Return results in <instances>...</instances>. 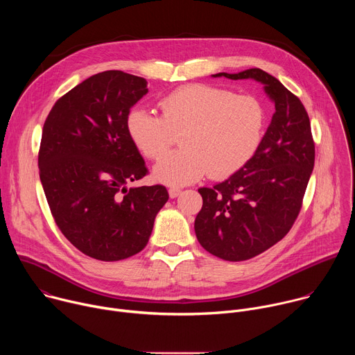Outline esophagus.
<instances>
[{
  "mask_svg": "<svg viewBox=\"0 0 355 355\" xmlns=\"http://www.w3.org/2000/svg\"><path fill=\"white\" fill-rule=\"evenodd\" d=\"M180 193H181V189H180V188H174V187H173V188H170V189H168V195H170V198H177Z\"/></svg>",
  "mask_w": 355,
  "mask_h": 355,
  "instance_id": "1",
  "label": "esophagus"
}]
</instances>
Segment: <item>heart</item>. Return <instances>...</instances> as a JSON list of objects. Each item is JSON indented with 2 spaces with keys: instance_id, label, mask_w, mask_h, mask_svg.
Listing matches in <instances>:
<instances>
[{
  "instance_id": "b5f03b06",
  "label": "heart",
  "mask_w": 355,
  "mask_h": 355,
  "mask_svg": "<svg viewBox=\"0 0 355 355\" xmlns=\"http://www.w3.org/2000/svg\"><path fill=\"white\" fill-rule=\"evenodd\" d=\"M160 110L162 116L130 110L126 130L147 159H157L182 133V150L163 156L153 167V178L166 185H187L207 173L226 178L254 157L263 141L266 110L252 95L188 84L166 95Z\"/></svg>"
}]
</instances>
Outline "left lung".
<instances>
[{"label":"left lung","mask_w":355,"mask_h":355,"mask_svg":"<svg viewBox=\"0 0 355 355\" xmlns=\"http://www.w3.org/2000/svg\"><path fill=\"white\" fill-rule=\"evenodd\" d=\"M212 77L256 80L275 105L256 156L223 182L198 189L204 199L193 225L198 241L219 259L244 261L291 230L315 166V143L300 99L271 74L248 69Z\"/></svg>","instance_id":"8db88e82"}]
</instances>
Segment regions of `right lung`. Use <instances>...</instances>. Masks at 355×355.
I'll return each instance as SVG.
<instances>
[{"instance_id":"right-lung-1","label":"right lung","mask_w":355,"mask_h":355,"mask_svg":"<svg viewBox=\"0 0 355 355\" xmlns=\"http://www.w3.org/2000/svg\"><path fill=\"white\" fill-rule=\"evenodd\" d=\"M147 92L141 77L98 73L58 99L43 125L37 163L49 208L66 239L95 260L137 254L168 200L163 185L126 187L147 173L126 130Z\"/></svg>"}]
</instances>
